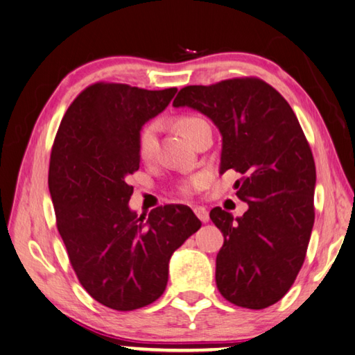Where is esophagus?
Segmentation results:
<instances>
[{"label": "esophagus", "instance_id": "1", "mask_svg": "<svg viewBox=\"0 0 355 355\" xmlns=\"http://www.w3.org/2000/svg\"><path fill=\"white\" fill-rule=\"evenodd\" d=\"M193 211L200 219V223H209V211H207L205 207H195Z\"/></svg>", "mask_w": 355, "mask_h": 355}]
</instances>
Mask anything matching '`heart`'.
<instances>
[{
	"mask_svg": "<svg viewBox=\"0 0 355 355\" xmlns=\"http://www.w3.org/2000/svg\"><path fill=\"white\" fill-rule=\"evenodd\" d=\"M205 123H207L205 120L198 116H179L176 119L178 131L187 140H189V142H191V139L195 137L198 130ZM156 140H157V123L153 122V123L145 125L142 131L139 132V140H137V150H139L140 159L144 160L151 159L153 153H155ZM205 180L207 178L204 175H198L195 178L185 180V182H182L179 187L180 193H184V195H193V193L199 190L200 187L205 184Z\"/></svg>",
	"mask_w": 355,
	"mask_h": 355,
	"instance_id": "heart-1",
	"label": "heart"
}]
</instances>
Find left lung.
<instances>
[{"mask_svg": "<svg viewBox=\"0 0 355 355\" xmlns=\"http://www.w3.org/2000/svg\"><path fill=\"white\" fill-rule=\"evenodd\" d=\"M173 106L209 117L223 136L219 175H243L235 189L249 205L244 215L210 211L224 235L216 257L220 295L247 309L275 304L302 269L315 219V162L295 112L259 78L185 86Z\"/></svg>", "mask_w": 355, "mask_h": 355, "instance_id": "8db88e82", "label": "left lung"}]
</instances>
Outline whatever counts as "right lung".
Here are the masks:
<instances>
[{
	"mask_svg": "<svg viewBox=\"0 0 355 355\" xmlns=\"http://www.w3.org/2000/svg\"><path fill=\"white\" fill-rule=\"evenodd\" d=\"M176 92L91 85L66 111L52 146L48 184L58 233L80 284L111 309L156 302L171 255L200 229L187 205L157 207L148 218L128 205L139 132Z\"/></svg>",
	"mask_w": 355,
	"mask_h": 355,
	"instance_id": "obj_1",
	"label": "right lung"
}]
</instances>
